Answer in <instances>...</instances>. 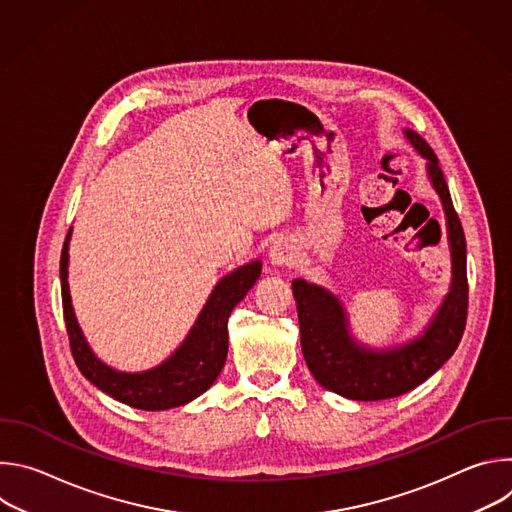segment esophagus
I'll list each match as a JSON object with an SVG mask.
<instances>
[{
	"mask_svg": "<svg viewBox=\"0 0 512 512\" xmlns=\"http://www.w3.org/2000/svg\"><path fill=\"white\" fill-rule=\"evenodd\" d=\"M269 259H271L273 265H294L296 259H298L296 245L291 243L289 239L273 241V245L269 249Z\"/></svg>",
	"mask_w": 512,
	"mask_h": 512,
	"instance_id": "1",
	"label": "esophagus"
}]
</instances>
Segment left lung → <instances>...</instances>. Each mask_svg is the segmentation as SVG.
Listing matches in <instances>:
<instances>
[{"label":"left lung","mask_w":512,"mask_h":512,"mask_svg":"<svg viewBox=\"0 0 512 512\" xmlns=\"http://www.w3.org/2000/svg\"><path fill=\"white\" fill-rule=\"evenodd\" d=\"M417 152L427 158L433 188L444 202L454 261L450 294L425 336L387 352L356 346L346 332L342 306L326 289L304 279L291 283L298 306L300 340L308 369L328 391L354 401H381L409 393L427 381L456 352L468 318L466 237L454 208L440 160L415 131H405Z\"/></svg>","instance_id":"8db88e82"}]
</instances>
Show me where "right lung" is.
I'll list each match as a JSON object with an SVG mask.
<instances>
[{
	"instance_id": "1",
	"label": "right lung",
	"mask_w": 512,
	"mask_h": 512,
	"mask_svg": "<svg viewBox=\"0 0 512 512\" xmlns=\"http://www.w3.org/2000/svg\"><path fill=\"white\" fill-rule=\"evenodd\" d=\"M68 239H64L60 255V283H62V312L68 334V344L72 358H75L79 371L97 389L111 395L113 399L143 411H164L180 407L198 395H202L221 375L227 350L229 332L227 322L233 308L247 296V291L255 285L261 275V263L255 261L237 269L218 283L208 298L196 326L184 340L180 350L160 364L158 369L148 373H117L95 358L89 344L85 342L81 328L72 314L66 265H68Z\"/></svg>"
}]
</instances>
